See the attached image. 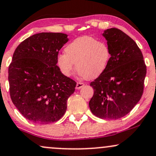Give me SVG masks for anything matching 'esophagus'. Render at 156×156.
<instances>
[{
  "instance_id": "esophagus-1",
  "label": "esophagus",
  "mask_w": 156,
  "mask_h": 156,
  "mask_svg": "<svg viewBox=\"0 0 156 156\" xmlns=\"http://www.w3.org/2000/svg\"><path fill=\"white\" fill-rule=\"evenodd\" d=\"M84 85H85V84H84L83 83H81V82H78L76 84V89H81Z\"/></svg>"
}]
</instances>
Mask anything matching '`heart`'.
<instances>
[{
	"label": "heart",
	"instance_id": "b5f03b06",
	"mask_svg": "<svg viewBox=\"0 0 156 156\" xmlns=\"http://www.w3.org/2000/svg\"><path fill=\"white\" fill-rule=\"evenodd\" d=\"M65 54L57 56V65L64 76L69 77L76 68L80 76L92 79L106 68L111 57L108 44L92 37H78L68 44Z\"/></svg>",
	"mask_w": 156,
	"mask_h": 156
}]
</instances>
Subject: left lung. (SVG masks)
Returning <instances> with one entry per match:
<instances>
[{
    "label": "left lung",
    "instance_id": "1",
    "mask_svg": "<svg viewBox=\"0 0 156 156\" xmlns=\"http://www.w3.org/2000/svg\"><path fill=\"white\" fill-rule=\"evenodd\" d=\"M111 52L105 70L91 82L94 94L91 112L105 119H117L128 114L140 101L147 67L141 51L129 36L116 28L103 33Z\"/></svg>",
    "mask_w": 156,
    "mask_h": 156
}]
</instances>
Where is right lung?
I'll use <instances>...</instances> for the list:
<instances>
[{
	"label": "right lung",
	"mask_w": 156,
	"mask_h": 156,
	"mask_svg": "<svg viewBox=\"0 0 156 156\" xmlns=\"http://www.w3.org/2000/svg\"><path fill=\"white\" fill-rule=\"evenodd\" d=\"M68 40L65 34H36L21 42L14 53L9 67L11 99L32 122H54L67 110L76 82L62 74L56 60Z\"/></svg>",
	"instance_id": "obj_1"
}]
</instances>
